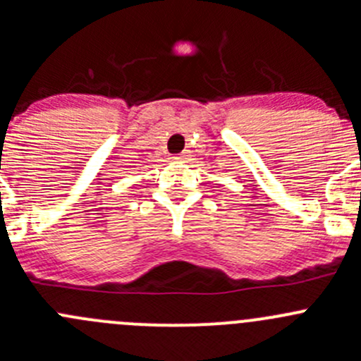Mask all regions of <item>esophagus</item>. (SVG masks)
<instances>
[{
  "mask_svg": "<svg viewBox=\"0 0 361 361\" xmlns=\"http://www.w3.org/2000/svg\"><path fill=\"white\" fill-rule=\"evenodd\" d=\"M188 155H190V154H188V150H183L180 155H176V157H174V159H176V161H187Z\"/></svg>",
  "mask_w": 361,
  "mask_h": 361,
  "instance_id": "esophagus-1",
  "label": "esophagus"
}]
</instances>
